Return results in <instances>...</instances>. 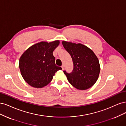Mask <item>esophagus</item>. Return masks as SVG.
Here are the masks:
<instances>
[{
  "label": "esophagus",
  "instance_id": "obj_1",
  "mask_svg": "<svg viewBox=\"0 0 126 126\" xmlns=\"http://www.w3.org/2000/svg\"><path fill=\"white\" fill-rule=\"evenodd\" d=\"M62 70H64V65H62Z\"/></svg>",
  "mask_w": 126,
  "mask_h": 126
}]
</instances>
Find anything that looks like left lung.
Instances as JSON below:
<instances>
[{"label": "left lung", "mask_w": 126, "mask_h": 126, "mask_svg": "<svg viewBox=\"0 0 126 126\" xmlns=\"http://www.w3.org/2000/svg\"><path fill=\"white\" fill-rule=\"evenodd\" d=\"M62 43L71 55L74 64L71 73L64 71L69 83L79 90L90 88L99 77L100 66L98 58L91 48L84 44L65 41Z\"/></svg>", "instance_id": "1"}]
</instances>
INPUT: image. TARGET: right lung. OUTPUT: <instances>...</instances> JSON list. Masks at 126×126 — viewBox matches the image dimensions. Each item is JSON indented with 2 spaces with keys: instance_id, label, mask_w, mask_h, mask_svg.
<instances>
[{
  "instance_id": "obj_1",
  "label": "right lung",
  "mask_w": 126,
  "mask_h": 126,
  "mask_svg": "<svg viewBox=\"0 0 126 126\" xmlns=\"http://www.w3.org/2000/svg\"><path fill=\"white\" fill-rule=\"evenodd\" d=\"M59 40L41 41L27 49L19 59V66L23 79L31 86L42 88L49 84L55 73L62 68L56 65L53 52Z\"/></svg>"
}]
</instances>
